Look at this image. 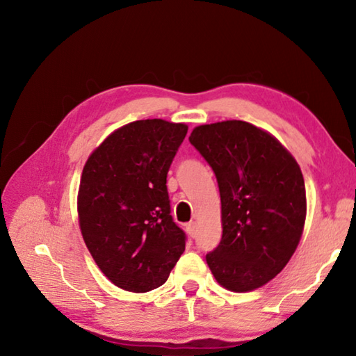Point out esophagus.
I'll return each instance as SVG.
<instances>
[{"instance_id":"1","label":"esophagus","mask_w":356,"mask_h":356,"mask_svg":"<svg viewBox=\"0 0 356 356\" xmlns=\"http://www.w3.org/2000/svg\"><path fill=\"white\" fill-rule=\"evenodd\" d=\"M186 234H188L190 237L196 236V222L195 221H190L188 225H186Z\"/></svg>"}]
</instances>
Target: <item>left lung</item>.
Masks as SVG:
<instances>
[{
    "label": "left lung",
    "mask_w": 356,
    "mask_h": 356,
    "mask_svg": "<svg viewBox=\"0 0 356 356\" xmlns=\"http://www.w3.org/2000/svg\"><path fill=\"white\" fill-rule=\"evenodd\" d=\"M190 143L212 166L221 197V242L206 261L227 291H254L297 250L306 220L303 174L275 136L243 120L200 125Z\"/></svg>",
    "instance_id": "obj_1"
}]
</instances>
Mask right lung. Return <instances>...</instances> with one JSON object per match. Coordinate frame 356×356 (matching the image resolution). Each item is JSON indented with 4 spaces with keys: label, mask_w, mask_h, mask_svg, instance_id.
I'll use <instances>...</instances> for the list:
<instances>
[{
    "label": "right lung",
    "mask_w": 356,
    "mask_h": 356,
    "mask_svg": "<svg viewBox=\"0 0 356 356\" xmlns=\"http://www.w3.org/2000/svg\"><path fill=\"white\" fill-rule=\"evenodd\" d=\"M186 130L163 119L135 120L113 131L83 168L78 218L84 243L102 273L124 291L165 284L185 251L166 176Z\"/></svg>",
    "instance_id": "obj_1"
}]
</instances>
